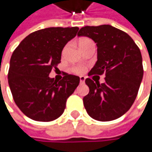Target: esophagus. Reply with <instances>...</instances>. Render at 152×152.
<instances>
[{
	"mask_svg": "<svg viewBox=\"0 0 152 152\" xmlns=\"http://www.w3.org/2000/svg\"><path fill=\"white\" fill-rule=\"evenodd\" d=\"M79 79H80V83L81 84H84L85 81V77H84V76H80L79 77Z\"/></svg>",
	"mask_w": 152,
	"mask_h": 152,
	"instance_id": "obj_1",
	"label": "esophagus"
}]
</instances>
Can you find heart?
Here are the masks:
<instances>
[{"instance_id": "1", "label": "heart", "mask_w": 152, "mask_h": 152, "mask_svg": "<svg viewBox=\"0 0 152 152\" xmlns=\"http://www.w3.org/2000/svg\"><path fill=\"white\" fill-rule=\"evenodd\" d=\"M92 41H91V39H90L89 38H82L80 39L79 40V48L82 50L84 47H85L87 45H89L90 43H91ZM67 49V47H65L64 49H63V51H62V53H64L65 52V50ZM73 71L75 72V73H84V71H85V69H84V67H75L74 69H73Z\"/></svg>"}]
</instances>
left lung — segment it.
Listing matches in <instances>:
<instances>
[{"instance_id": "1", "label": "left lung", "mask_w": 152, "mask_h": 152, "mask_svg": "<svg viewBox=\"0 0 152 152\" xmlns=\"http://www.w3.org/2000/svg\"><path fill=\"white\" fill-rule=\"evenodd\" d=\"M78 36L96 43L97 61L89 75H106L102 84L85 79L90 88L83 99L86 112L97 121L117 119L137 96L144 73L140 50L127 33L108 24L83 27Z\"/></svg>"}]
</instances>
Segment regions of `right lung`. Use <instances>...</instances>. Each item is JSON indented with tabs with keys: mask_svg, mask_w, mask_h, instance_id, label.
Returning <instances> with one entry per match:
<instances>
[{
	"mask_svg": "<svg viewBox=\"0 0 152 152\" xmlns=\"http://www.w3.org/2000/svg\"><path fill=\"white\" fill-rule=\"evenodd\" d=\"M78 27L46 28L30 34L13 51L8 84L16 105L28 118L50 122L63 113L79 77L65 73L60 81L49 77L61 62L62 49L76 36Z\"/></svg>",
	"mask_w": 152,
	"mask_h": 152,
	"instance_id": "1",
	"label": "right lung"
}]
</instances>
